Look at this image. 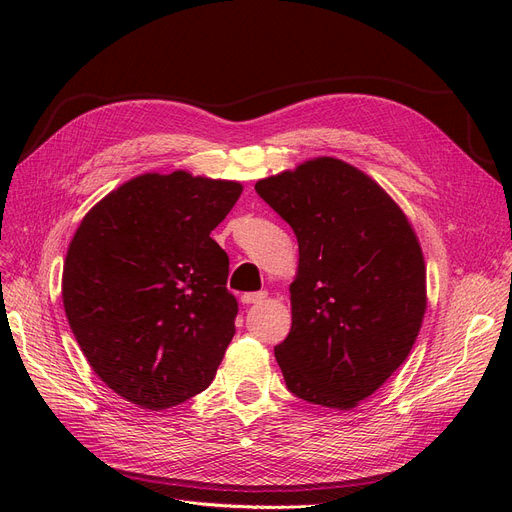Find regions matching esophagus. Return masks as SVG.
I'll return each instance as SVG.
<instances>
[{
    "label": "esophagus",
    "mask_w": 512,
    "mask_h": 512,
    "mask_svg": "<svg viewBox=\"0 0 512 512\" xmlns=\"http://www.w3.org/2000/svg\"><path fill=\"white\" fill-rule=\"evenodd\" d=\"M265 297H267L265 290H259V292H245V294H242V297H240V301H242V305H255V303H261Z\"/></svg>",
    "instance_id": "obj_1"
}]
</instances>
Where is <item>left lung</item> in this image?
<instances>
[{
	"mask_svg": "<svg viewBox=\"0 0 512 512\" xmlns=\"http://www.w3.org/2000/svg\"><path fill=\"white\" fill-rule=\"evenodd\" d=\"M299 240L292 328L274 353L286 388L353 409L405 363L425 313V265L405 213L334 157L255 184Z\"/></svg>",
	"mask_w": 512,
	"mask_h": 512,
	"instance_id": "8db88e82",
	"label": "left lung"
}]
</instances>
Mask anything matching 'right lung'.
Masks as SVG:
<instances>
[{
    "label": "right lung",
    "mask_w": 512,
    "mask_h": 512,
    "mask_svg": "<svg viewBox=\"0 0 512 512\" xmlns=\"http://www.w3.org/2000/svg\"><path fill=\"white\" fill-rule=\"evenodd\" d=\"M238 182L143 174L80 222L62 297L76 342L107 388L161 411L203 392L236 332L228 255L209 234Z\"/></svg>",
    "instance_id": "obj_1"
}]
</instances>
